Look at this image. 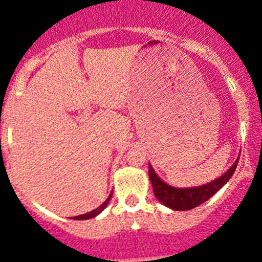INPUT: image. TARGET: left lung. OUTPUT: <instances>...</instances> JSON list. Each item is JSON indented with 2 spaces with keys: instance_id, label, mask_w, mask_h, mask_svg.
Masks as SVG:
<instances>
[{
  "instance_id": "left-lung-1",
  "label": "left lung",
  "mask_w": 262,
  "mask_h": 262,
  "mask_svg": "<svg viewBox=\"0 0 262 262\" xmlns=\"http://www.w3.org/2000/svg\"><path fill=\"white\" fill-rule=\"evenodd\" d=\"M239 163V159L236 160L235 164L228 169V172L224 173L222 177H219L215 181L210 182L207 185L198 187H187V189H177V187L169 186L164 181H161L152 166H148V174L149 180L154 186L155 196L161 203L169 207V209L176 210V211H185V210H191L196 206L202 205L207 200H210L219 189L227 184V181L232 177L236 166Z\"/></svg>"
}]
</instances>
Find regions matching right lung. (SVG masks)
<instances>
[{"instance_id":"1","label":"right lung","mask_w":262,"mask_h":262,"mask_svg":"<svg viewBox=\"0 0 262 262\" xmlns=\"http://www.w3.org/2000/svg\"><path fill=\"white\" fill-rule=\"evenodd\" d=\"M111 195H113V193H111L110 195H108V198L105 201V202L102 203V205L99 206V207H97L96 210H93V211H90V212H88V214H84V215H80V216H73V217H72V219H76V221H81V219H90V217H94V216H96V215H98L99 212H101L103 209H105L106 205H107L108 201H110Z\"/></svg>"}]
</instances>
